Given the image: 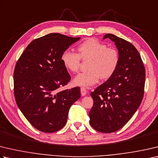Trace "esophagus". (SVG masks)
Masks as SVG:
<instances>
[{"mask_svg":"<svg viewBox=\"0 0 158 158\" xmlns=\"http://www.w3.org/2000/svg\"><path fill=\"white\" fill-rule=\"evenodd\" d=\"M86 93H87L86 89H85V88H84V87L81 88V95H82V96H85V94H86Z\"/></svg>","mask_w":158,"mask_h":158,"instance_id":"obj_1","label":"esophagus"}]
</instances>
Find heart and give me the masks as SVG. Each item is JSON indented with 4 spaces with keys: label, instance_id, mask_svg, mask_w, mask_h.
I'll list each match as a JSON object with an SVG mask.
<instances>
[{
    "label": "heart",
    "instance_id": "obj_1",
    "mask_svg": "<svg viewBox=\"0 0 158 158\" xmlns=\"http://www.w3.org/2000/svg\"><path fill=\"white\" fill-rule=\"evenodd\" d=\"M77 54L65 50L61 56L62 65L70 73L78 71L81 59L90 60L88 71L79 73L73 79L74 85L89 88L102 79H108L113 75L119 64V53L114 48L96 39H88L78 45Z\"/></svg>",
    "mask_w": 158,
    "mask_h": 158
}]
</instances>
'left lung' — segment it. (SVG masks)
Masks as SVG:
<instances>
[{
	"mask_svg": "<svg viewBox=\"0 0 158 158\" xmlns=\"http://www.w3.org/2000/svg\"><path fill=\"white\" fill-rule=\"evenodd\" d=\"M114 43L119 53L115 73L97 87L90 95L93 106L89 113L90 124L101 133H113L122 128L135 113L144 96L145 68L133 44L112 34L103 39Z\"/></svg>",
	"mask_w": 158,
	"mask_h": 158,
	"instance_id": "obj_1",
	"label": "left lung"
}]
</instances>
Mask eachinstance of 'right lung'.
Masks as SVG:
<instances>
[{
  "label": "right lung",
  "instance_id": "1",
  "mask_svg": "<svg viewBox=\"0 0 158 158\" xmlns=\"http://www.w3.org/2000/svg\"><path fill=\"white\" fill-rule=\"evenodd\" d=\"M80 37L51 33L34 39L17 61L14 73L16 104L40 131L54 133L64 127L71 106L80 98L79 87L59 91L70 76L61 56Z\"/></svg>",
  "mask_w": 158,
  "mask_h": 158
}]
</instances>
